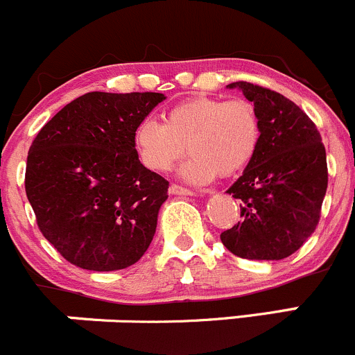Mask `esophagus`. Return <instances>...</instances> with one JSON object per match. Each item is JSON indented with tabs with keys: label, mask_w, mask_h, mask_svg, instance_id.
Here are the masks:
<instances>
[{
	"label": "esophagus",
	"mask_w": 355,
	"mask_h": 355,
	"mask_svg": "<svg viewBox=\"0 0 355 355\" xmlns=\"http://www.w3.org/2000/svg\"><path fill=\"white\" fill-rule=\"evenodd\" d=\"M169 193L171 195H182V196L195 195V191H193V189H188V188H184V186H179V184H171Z\"/></svg>",
	"instance_id": "obj_1"
}]
</instances>
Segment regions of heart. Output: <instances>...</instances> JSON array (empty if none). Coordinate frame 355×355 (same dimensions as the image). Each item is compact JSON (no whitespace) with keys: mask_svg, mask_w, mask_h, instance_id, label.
I'll return each mask as SVG.
<instances>
[{"mask_svg":"<svg viewBox=\"0 0 355 355\" xmlns=\"http://www.w3.org/2000/svg\"><path fill=\"white\" fill-rule=\"evenodd\" d=\"M261 119L247 100L191 96L171 107L162 122L141 119L132 131L139 162L153 173H167L184 153L181 176L207 182L217 174L233 176L250 164L261 143Z\"/></svg>","mask_w":355,"mask_h":355,"instance_id":"b5f03b06","label":"heart"}]
</instances>
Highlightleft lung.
<instances>
[{
    "instance_id": "obj_1",
    "label": "left lung",
    "mask_w": 355,
    "mask_h": 355,
    "mask_svg": "<svg viewBox=\"0 0 355 355\" xmlns=\"http://www.w3.org/2000/svg\"><path fill=\"white\" fill-rule=\"evenodd\" d=\"M252 101L261 119V143L226 193L241 200V220L220 233L231 254L282 261L314 233L328 188L326 150L314 122L276 91L238 80L227 84Z\"/></svg>"
}]
</instances>
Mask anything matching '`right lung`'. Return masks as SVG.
Returning a JSON list of instances; mask_svg holds the SVG:
<instances>
[{"label":"right lung","mask_w":355,"mask_h":355,"mask_svg":"<svg viewBox=\"0 0 355 355\" xmlns=\"http://www.w3.org/2000/svg\"><path fill=\"white\" fill-rule=\"evenodd\" d=\"M162 93H86L37 132L26 193L43 236L87 271H117L150 247L166 181L139 162L132 131Z\"/></svg>","instance_id":"obj_1"}]
</instances>
